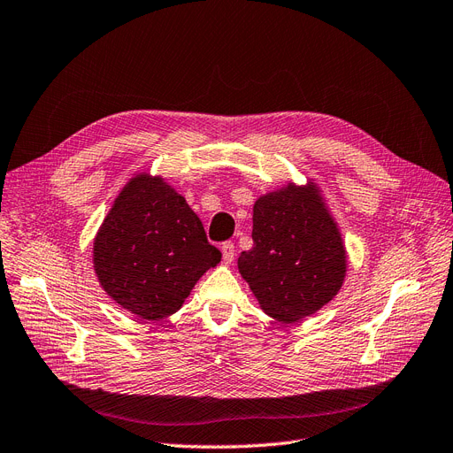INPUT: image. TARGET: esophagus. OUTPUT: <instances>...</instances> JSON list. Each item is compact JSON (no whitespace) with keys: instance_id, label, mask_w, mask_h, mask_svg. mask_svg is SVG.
Returning <instances> with one entry per match:
<instances>
[{"instance_id":"esophagus-1","label":"esophagus","mask_w":453,"mask_h":453,"mask_svg":"<svg viewBox=\"0 0 453 453\" xmlns=\"http://www.w3.org/2000/svg\"><path fill=\"white\" fill-rule=\"evenodd\" d=\"M235 244H233L231 241H227V242H224L222 244V259H224V263L226 265H229L233 259H235Z\"/></svg>"}]
</instances>
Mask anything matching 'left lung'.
<instances>
[{
    "mask_svg": "<svg viewBox=\"0 0 453 453\" xmlns=\"http://www.w3.org/2000/svg\"><path fill=\"white\" fill-rule=\"evenodd\" d=\"M254 246L239 256V273L261 310L296 323L338 295L347 273L340 229L313 182H289L254 205Z\"/></svg>",
    "mask_w": 453,
    "mask_h": 453,
    "instance_id": "left-lung-1",
    "label": "left lung"
}]
</instances>
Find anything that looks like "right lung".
<instances>
[{
    "label": "right lung",
    "instance_id": "right-lung-1",
    "mask_svg": "<svg viewBox=\"0 0 453 453\" xmlns=\"http://www.w3.org/2000/svg\"><path fill=\"white\" fill-rule=\"evenodd\" d=\"M220 259L187 199L147 173L130 179L115 197L93 248L100 286L147 321L175 313Z\"/></svg>",
    "mask_w": 453,
    "mask_h": 453
}]
</instances>
